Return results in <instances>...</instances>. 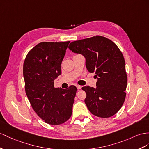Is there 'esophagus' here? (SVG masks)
<instances>
[{
  "instance_id": "esophagus-1",
  "label": "esophagus",
  "mask_w": 149,
  "mask_h": 149,
  "mask_svg": "<svg viewBox=\"0 0 149 149\" xmlns=\"http://www.w3.org/2000/svg\"><path fill=\"white\" fill-rule=\"evenodd\" d=\"M76 87H77V89H81L82 88V86H77Z\"/></svg>"
}]
</instances>
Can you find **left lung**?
<instances>
[{"label": "left lung", "mask_w": 149, "mask_h": 149, "mask_svg": "<svg viewBox=\"0 0 149 149\" xmlns=\"http://www.w3.org/2000/svg\"><path fill=\"white\" fill-rule=\"evenodd\" d=\"M68 48L85 57L87 70L97 78L96 88H82L86 93L84 101L89 111L100 118L113 116L123 106L127 86L121 52L114 42L101 36L73 41Z\"/></svg>", "instance_id": "8db88e82"}]
</instances>
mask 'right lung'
<instances>
[{"instance_id":"1","label":"right lung","mask_w":149,"mask_h":149,"mask_svg":"<svg viewBox=\"0 0 149 149\" xmlns=\"http://www.w3.org/2000/svg\"><path fill=\"white\" fill-rule=\"evenodd\" d=\"M70 41L41 42L26 55L23 65L25 91L34 111L46 123L58 125L70 118L77 88H55L61 64Z\"/></svg>"}]
</instances>
